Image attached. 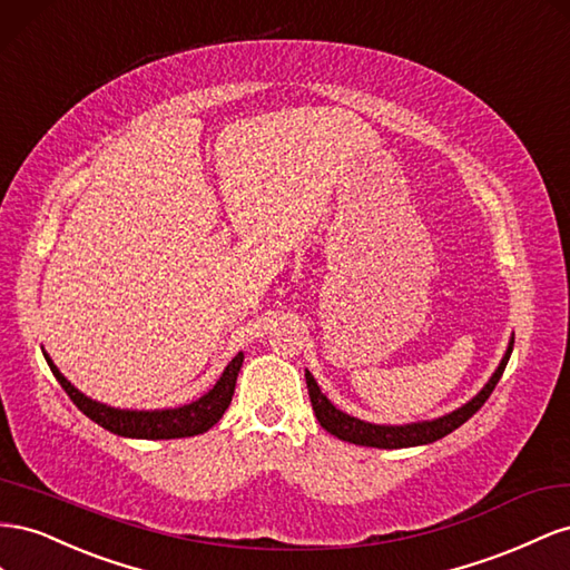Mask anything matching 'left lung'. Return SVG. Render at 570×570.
<instances>
[{
  "label": "left lung",
  "instance_id": "left-lung-1",
  "mask_svg": "<svg viewBox=\"0 0 570 570\" xmlns=\"http://www.w3.org/2000/svg\"><path fill=\"white\" fill-rule=\"evenodd\" d=\"M513 351V341L509 344L507 353H503L499 367L494 370V375L490 377L482 386V392L478 396L470 399L465 405H461L459 411H453L449 415H442L436 420H425V422H411V425H375V422H365L357 420L353 415H346L344 411H338L336 405L320 392V386L311 372L305 370V382H307V394H311L313 411L320 420V425L327 430L330 434L344 439V442L357 444V446H375V449H405V446H420V444H432L436 439L446 436L449 432L459 430L465 420L473 417L484 401L490 399L494 392L497 382L501 380L503 370H507V363Z\"/></svg>",
  "mask_w": 570,
  "mask_h": 570
}]
</instances>
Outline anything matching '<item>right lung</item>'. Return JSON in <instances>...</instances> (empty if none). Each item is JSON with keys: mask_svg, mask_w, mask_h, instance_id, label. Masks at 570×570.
Segmentation results:
<instances>
[{"mask_svg": "<svg viewBox=\"0 0 570 570\" xmlns=\"http://www.w3.org/2000/svg\"><path fill=\"white\" fill-rule=\"evenodd\" d=\"M45 361L50 365L52 375L61 384L63 392L78 405V411L88 415L97 425L131 439H181V436H195L207 432L213 425H217L224 411L229 409L238 370L243 365V353H238L234 361L226 365L217 384L209 389L205 396L193 401L188 405H178V409H165V411H121L111 409L107 403L92 401L86 394H80L78 389L61 375L52 357L45 353Z\"/></svg>", "mask_w": 570, "mask_h": 570, "instance_id": "add662e5", "label": "right lung"}]
</instances>
